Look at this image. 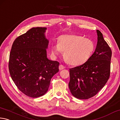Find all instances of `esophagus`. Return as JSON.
<instances>
[{
  "label": "esophagus",
  "mask_w": 120,
  "mask_h": 120,
  "mask_svg": "<svg viewBox=\"0 0 120 120\" xmlns=\"http://www.w3.org/2000/svg\"><path fill=\"white\" fill-rule=\"evenodd\" d=\"M64 68H65V67L63 65H60L59 66V70H62Z\"/></svg>",
  "instance_id": "esophagus-1"
}]
</instances>
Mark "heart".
Segmentation results:
<instances>
[{
    "instance_id": "heart-1",
    "label": "heart",
    "mask_w": 120,
    "mask_h": 120,
    "mask_svg": "<svg viewBox=\"0 0 120 120\" xmlns=\"http://www.w3.org/2000/svg\"><path fill=\"white\" fill-rule=\"evenodd\" d=\"M95 45L93 41L76 35H64L59 37L58 44L52 45L55 55L64 52L66 62L72 65H80L86 62L93 54Z\"/></svg>"
}]
</instances>
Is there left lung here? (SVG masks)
<instances>
[{"label":"left lung","instance_id":"left-lung-1","mask_svg":"<svg viewBox=\"0 0 120 120\" xmlns=\"http://www.w3.org/2000/svg\"><path fill=\"white\" fill-rule=\"evenodd\" d=\"M96 33L98 43L93 55L84 64L70 69L69 89L72 95L79 99L95 95L110 77L112 51L101 32L96 30Z\"/></svg>","mask_w":120,"mask_h":120}]
</instances>
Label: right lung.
I'll return each instance as SVG.
<instances>
[{
	"mask_svg": "<svg viewBox=\"0 0 120 120\" xmlns=\"http://www.w3.org/2000/svg\"><path fill=\"white\" fill-rule=\"evenodd\" d=\"M46 27H33L15 40L10 52L9 71L20 91L36 98L47 92L60 63L47 57L49 41Z\"/></svg>",
	"mask_w": 120,
	"mask_h": 120,
	"instance_id": "obj_1",
	"label": "right lung"
}]
</instances>
